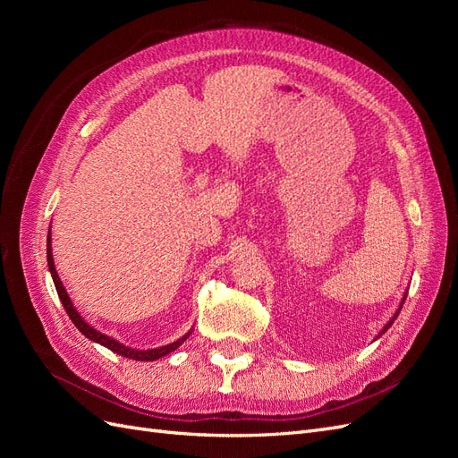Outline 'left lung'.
Segmentation results:
<instances>
[{
  "label": "left lung",
  "mask_w": 458,
  "mask_h": 458,
  "mask_svg": "<svg viewBox=\"0 0 458 458\" xmlns=\"http://www.w3.org/2000/svg\"><path fill=\"white\" fill-rule=\"evenodd\" d=\"M405 298H407V293H405V296H403V300H401V306H399V310H397V311H395V315H394V317H392V318H390V323H387V325H386V327H384V328H382V332H380V335H378V336H377V338H380V336H382V335H384V332H386V330H387V328H390V327H392V325H394V321H395V318H397V315H399V311H401V308H403V303H405Z\"/></svg>",
  "instance_id": "obj_1"
}]
</instances>
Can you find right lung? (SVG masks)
<instances>
[{
	"instance_id": "right-lung-1",
	"label": "right lung",
	"mask_w": 458,
	"mask_h": 458,
	"mask_svg": "<svg viewBox=\"0 0 458 458\" xmlns=\"http://www.w3.org/2000/svg\"><path fill=\"white\" fill-rule=\"evenodd\" d=\"M47 266H49V271H51V276H53L55 288H57V294H59V298H61V301H63V308H64V311L68 313V317L72 318L74 327H76L86 338H89V340H93V342H97V344L105 345V348H108L110 352H114V353L123 355V357H128V359H135V361H157V359H160V357H164V355L172 353L174 350H177L179 345H182V344L191 336L192 330H189L187 335L182 336L179 340H175V342H172V344H168V345H162V348H155V350H133V348H128V345L120 344L118 340L110 338V336L103 335V332L93 328L91 325H88V323L84 321V318H81V315L76 311V308L72 306V301H71V298H68L66 290H64V286H63V283H61V279H59V275H57V269H55V263H53V254H51V229H49V233H47Z\"/></svg>"
}]
</instances>
